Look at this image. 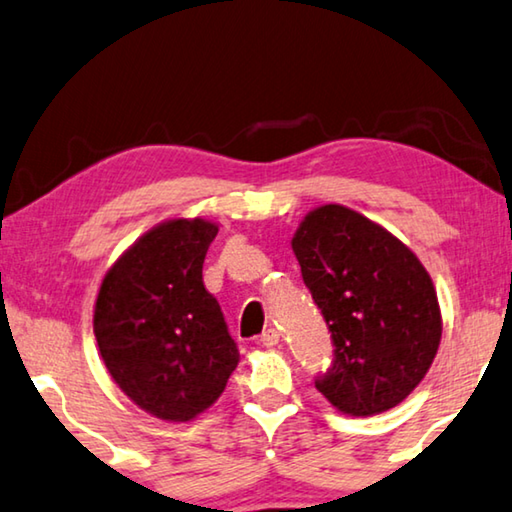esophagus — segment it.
Masks as SVG:
<instances>
[{"label": "esophagus", "instance_id": "34e87169", "mask_svg": "<svg viewBox=\"0 0 512 512\" xmlns=\"http://www.w3.org/2000/svg\"><path fill=\"white\" fill-rule=\"evenodd\" d=\"M259 343L264 345V348H273V345L280 343V332H277L275 327H268L262 332V336H259Z\"/></svg>", "mask_w": 512, "mask_h": 512}]
</instances>
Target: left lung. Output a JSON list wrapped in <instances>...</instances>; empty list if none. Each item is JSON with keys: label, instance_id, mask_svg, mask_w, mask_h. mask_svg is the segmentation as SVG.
<instances>
[{"label": "left lung", "instance_id": "obj_1", "mask_svg": "<svg viewBox=\"0 0 512 512\" xmlns=\"http://www.w3.org/2000/svg\"><path fill=\"white\" fill-rule=\"evenodd\" d=\"M291 246L334 345L316 388L357 418L393 409L427 375L443 334L429 273L400 239L343 205L309 212Z\"/></svg>", "mask_w": 512, "mask_h": 512}]
</instances>
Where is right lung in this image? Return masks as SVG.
Instances as JSON below:
<instances>
[{"mask_svg": "<svg viewBox=\"0 0 512 512\" xmlns=\"http://www.w3.org/2000/svg\"><path fill=\"white\" fill-rule=\"evenodd\" d=\"M216 232L203 219L162 223L101 282L94 336L103 363L121 391L160 420L203 413L239 363L219 302L203 284Z\"/></svg>", "mask_w": 512, "mask_h": 512, "instance_id": "1", "label": "right lung"}]
</instances>
